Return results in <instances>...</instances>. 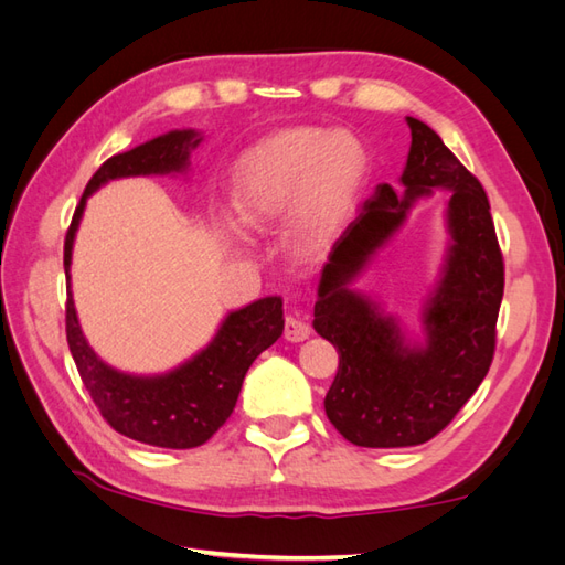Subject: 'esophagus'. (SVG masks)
Returning a JSON list of instances; mask_svg holds the SVG:
<instances>
[{"mask_svg":"<svg viewBox=\"0 0 565 565\" xmlns=\"http://www.w3.org/2000/svg\"><path fill=\"white\" fill-rule=\"evenodd\" d=\"M284 338L289 342H303L310 338V326L298 316H289L286 318V326H284Z\"/></svg>","mask_w":565,"mask_h":565,"instance_id":"1","label":"esophagus"}]
</instances>
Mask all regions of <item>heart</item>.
<instances>
[{
	"instance_id": "heart-1",
	"label": "heart",
	"mask_w": 565,
	"mask_h": 565,
	"mask_svg": "<svg viewBox=\"0 0 565 565\" xmlns=\"http://www.w3.org/2000/svg\"><path fill=\"white\" fill-rule=\"evenodd\" d=\"M369 174V154L350 134L286 128L249 148L233 167L237 218L262 227L291 206V233L318 245L352 211Z\"/></svg>"
}]
</instances>
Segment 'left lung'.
I'll use <instances>...</instances> for the list:
<instances>
[{
	"label": "left lung",
	"instance_id": "1",
	"mask_svg": "<svg viewBox=\"0 0 565 565\" xmlns=\"http://www.w3.org/2000/svg\"><path fill=\"white\" fill-rule=\"evenodd\" d=\"M401 182L405 196L379 184L332 245L322 269L313 328L334 344L340 369L326 395V413L356 447L393 449L425 444L447 427L495 354V326L505 262L481 182L441 138L417 118ZM431 188H449L455 245L440 289L426 311L428 344L407 348L390 319H381L345 289L351 276L397 230L409 203Z\"/></svg>",
	"mask_w": 565,
	"mask_h": 565
}]
</instances>
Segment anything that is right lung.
<instances>
[{"label":"right lung","instance_id":"right-lung-1","mask_svg":"<svg viewBox=\"0 0 565 565\" xmlns=\"http://www.w3.org/2000/svg\"><path fill=\"white\" fill-rule=\"evenodd\" d=\"M194 130H174L146 146L106 160L77 203L65 235V274L70 281L72 239L84 203L94 189L116 177L164 174L186 167L189 150L199 146ZM65 332L84 388L102 417L118 435L164 449H191L206 444L235 411L239 388L252 362L284 332V303L279 296L262 298L225 318L215 340L189 364L167 376L136 379L118 374L92 352L82 338L72 296L65 303Z\"/></svg>","mask_w":565,"mask_h":565}]
</instances>
